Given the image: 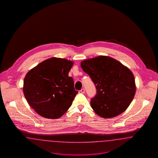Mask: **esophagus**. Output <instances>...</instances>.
<instances>
[{"label": "esophagus", "mask_w": 158, "mask_h": 158, "mask_svg": "<svg viewBox=\"0 0 158 158\" xmlns=\"http://www.w3.org/2000/svg\"><path fill=\"white\" fill-rule=\"evenodd\" d=\"M85 90L84 89H82L81 90V93H82V94H84V93H85Z\"/></svg>", "instance_id": "obj_1"}]
</instances>
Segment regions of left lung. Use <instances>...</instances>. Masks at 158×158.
Returning <instances> with one entry per match:
<instances>
[{
	"label": "left lung",
	"mask_w": 158,
	"mask_h": 158,
	"mask_svg": "<svg viewBox=\"0 0 158 158\" xmlns=\"http://www.w3.org/2000/svg\"><path fill=\"white\" fill-rule=\"evenodd\" d=\"M81 66L97 89L96 96L90 101L95 113L102 118H109L126 110L136 89L135 77L127 67L105 56L84 60Z\"/></svg>",
	"instance_id": "1"
}]
</instances>
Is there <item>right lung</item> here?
<instances>
[{
	"label": "right lung",
	"mask_w": 158,
	"mask_h": 158,
	"mask_svg": "<svg viewBox=\"0 0 158 158\" xmlns=\"http://www.w3.org/2000/svg\"><path fill=\"white\" fill-rule=\"evenodd\" d=\"M71 60L52 57L39 63L27 73L23 92L31 107L41 116L57 119L72 105L78 91L69 72Z\"/></svg>",
	"instance_id": "1"
}]
</instances>
